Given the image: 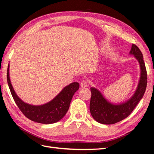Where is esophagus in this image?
Returning <instances> with one entry per match:
<instances>
[{
    "label": "esophagus",
    "mask_w": 154,
    "mask_h": 154,
    "mask_svg": "<svg viewBox=\"0 0 154 154\" xmlns=\"http://www.w3.org/2000/svg\"><path fill=\"white\" fill-rule=\"evenodd\" d=\"M80 85H81V87L82 88H85V87H87L88 86V83L87 81L85 80H83L81 83H80Z\"/></svg>",
    "instance_id": "34e87169"
}]
</instances>
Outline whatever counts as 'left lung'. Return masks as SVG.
<instances>
[{"mask_svg": "<svg viewBox=\"0 0 154 154\" xmlns=\"http://www.w3.org/2000/svg\"><path fill=\"white\" fill-rule=\"evenodd\" d=\"M129 54L134 56L140 67V78L136 89L128 100L120 103H113L106 99L97 88L91 87L90 112L97 122L111 125L125 119L131 114L143 97L147 85V74L143 54L136 45L132 44Z\"/></svg>", "mask_w": 154, "mask_h": 154, "instance_id": "1", "label": "left lung"}]
</instances>
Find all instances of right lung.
Wrapping results in <instances>:
<instances>
[{"label":"right lung","mask_w":154,"mask_h":154,"mask_svg":"<svg viewBox=\"0 0 154 154\" xmlns=\"http://www.w3.org/2000/svg\"><path fill=\"white\" fill-rule=\"evenodd\" d=\"M7 81L13 99L22 112L32 122L42 124H52L62 119L69 110L74 94L80 87L79 83H71L48 103L33 105L22 101L16 94L10 78V64L8 67Z\"/></svg>","instance_id":"right-lung-1"}]
</instances>
